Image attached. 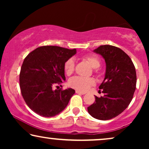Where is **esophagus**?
I'll list each match as a JSON object with an SVG mask.
<instances>
[{
  "mask_svg": "<svg viewBox=\"0 0 149 149\" xmlns=\"http://www.w3.org/2000/svg\"><path fill=\"white\" fill-rule=\"evenodd\" d=\"M76 93H78V94H81V95H84V94H85V93H84V92H81V91H78V90L76 91Z\"/></svg>",
  "mask_w": 149,
  "mask_h": 149,
  "instance_id": "obj_1",
  "label": "esophagus"
}]
</instances>
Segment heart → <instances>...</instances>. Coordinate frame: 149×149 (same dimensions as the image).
<instances>
[{
	"mask_svg": "<svg viewBox=\"0 0 149 149\" xmlns=\"http://www.w3.org/2000/svg\"><path fill=\"white\" fill-rule=\"evenodd\" d=\"M83 59L92 67L93 68H98L100 66V60L97 56L93 55H86L83 56ZM64 70L67 75L72 74L74 70V60L72 58L67 60L64 63ZM95 84V81L93 79L86 77H74L68 81L69 86L79 91H86L89 87Z\"/></svg>",
	"mask_w": 149,
	"mask_h": 149,
	"instance_id": "b5f03b06",
	"label": "heart"
}]
</instances>
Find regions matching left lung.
<instances>
[{
	"label": "left lung",
	"mask_w": 149,
	"mask_h": 149,
	"mask_svg": "<svg viewBox=\"0 0 149 149\" xmlns=\"http://www.w3.org/2000/svg\"><path fill=\"white\" fill-rule=\"evenodd\" d=\"M106 62V73L99 89L104 96H95V102L87 111L99 120H109L125 111L133 98L136 86V72L131 58L117 47L105 45L93 50Z\"/></svg>",
	"instance_id": "1"
}]
</instances>
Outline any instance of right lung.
I'll use <instances>...</instances> for the list:
<instances>
[{"mask_svg":"<svg viewBox=\"0 0 149 149\" xmlns=\"http://www.w3.org/2000/svg\"><path fill=\"white\" fill-rule=\"evenodd\" d=\"M76 53V49L42 46L24 59L19 74L20 89L26 104L34 113L52 117L68 105L75 93L74 89L54 90L52 87L66 80L64 63Z\"/></svg>","mask_w":149,"mask_h":149,"instance_id":"right-lung-1","label":"right lung"}]
</instances>
